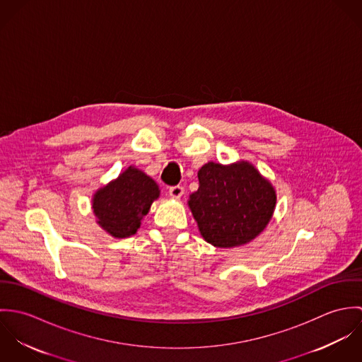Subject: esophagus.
Here are the masks:
<instances>
[{
  "mask_svg": "<svg viewBox=\"0 0 362 362\" xmlns=\"http://www.w3.org/2000/svg\"><path fill=\"white\" fill-rule=\"evenodd\" d=\"M168 194H170V197H173V198H181L182 195H184V187H181V185H174V187H170V189H168Z\"/></svg>",
  "mask_w": 362,
  "mask_h": 362,
  "instance_id": "obj_1",
  "label": "esophagus"
}]
</instances>
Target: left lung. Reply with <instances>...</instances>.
Segmentation results:
<instances>
[{
  "label": "left lung",
  "instance_id": "8db88e82",
  "mask_svg": "<svg viewBox=\"0 0 362 362\" xmlns=\"http://www.w3.org/2000/svg\"><path fill=\"white\" fill-rule=\"evenodd\" d=\"M199 188L188 205L209 244L231 248L250 243L269 223L276 194L254 165L207 163L199 173Z\"/></svg>",
  "mask_w": 362,
  "mask_h": 362
}]
</instances>
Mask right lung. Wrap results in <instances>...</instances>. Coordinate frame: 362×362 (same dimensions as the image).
Returning <instances> with one entry per match:
<instances>
[{"mask_svg": "<svg viewBox=\"0 0 362 362\" xmlns=\"http://www.w3.org/2000/svg\"><path fill=\"white\" fill-rule=\"evenodd\" d=\"M158 194V187L151 177L129 167L95 195L93 210L98 223L112 237L127 238L136 233L141 218L148 214Z\"/></svg>", "mask_w": 362, "mask_h": 362, "instance_id": "obj_1", "label": "right lung"}]
</instances>
